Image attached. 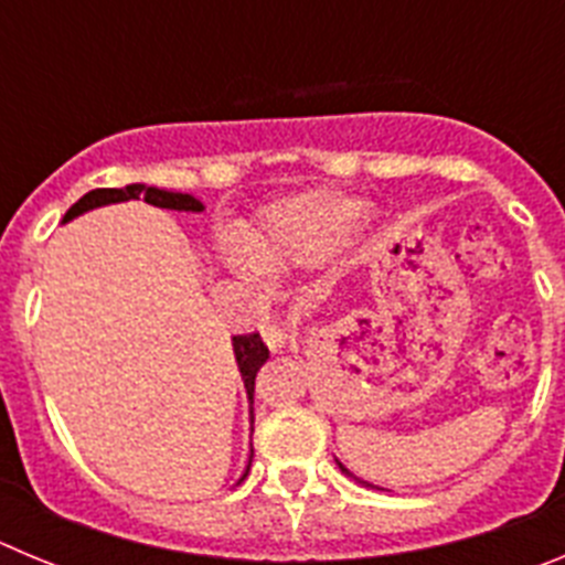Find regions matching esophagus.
I'll return each instance as SVG.
<instances>
[{
    "label": "esophagus",
    "instance_id": "1",
    "mask_svg": "<svg viewBox=\"0 0 565 565\" xmlns=\"http://www.w3.org/2000/svg\"><path fill=\"white\" fill-rule=\"evenodd\" d=\"M263 342H266L271 351H282V348L291 342V331L282 326H263Z\"/></svg>",
    "mask_w": 565,
    "mask_h": 565
}]
</instances>
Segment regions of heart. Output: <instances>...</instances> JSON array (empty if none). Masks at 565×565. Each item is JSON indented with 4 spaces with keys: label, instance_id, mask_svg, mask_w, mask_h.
<instances>
[{
    "label": "heart",
    "instance_id": "heart-1",
    "mask_svg": "<svg viewBox=\"0 0 565 565\" xmlns=\"http://www.w3.org/2000/svg\"><path fill=\"white\" fill-rule=\"evenodd\" d=\"M364 203L331 189H308L263 206L252 226L243 228V243L226 239L223 254L234 271L257 277L294 266H311L328 257L344 234L362 226Z\"/></svg>",
    "mask_w": 565,
    "mask_h": 565
}]
</instances>
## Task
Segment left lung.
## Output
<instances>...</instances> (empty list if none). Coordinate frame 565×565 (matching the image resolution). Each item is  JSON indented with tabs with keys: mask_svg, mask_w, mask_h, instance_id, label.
Instances as JSON below:
<instances>
[{
	"mask_svg": "<svg viewBox=\"0 0 565 565\" xmlns=\"http://www.w3.org/2000/svg\"><path fill=\"white\" fill-rule=\"evenodd\" d=\"M339 463V469H342V472H344V476H348V478H353V481H359V483H364V487H373V483H367V481H362V478H356V476H353V472H351V469H348V467H344V463L342 461H337ZM373 489H379V487H373Z\"/></svg>",
	"mask_w": 565,
	"mask_h": 565,
	"instance_id": "left-lung-1",
	"label": "left lung"
}]
</instances>
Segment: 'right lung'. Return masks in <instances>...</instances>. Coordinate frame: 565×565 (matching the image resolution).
I'll list each match as a JSON object with an SVG mask.
<instances>
[{"mask_svg": "<svg viewBox=\"0 0 565 565\" xmlns=\"http://www.w3.org/2000/svg\"><path fill=\"white\" fill-rule=\"evenodd\" d=\"M124 201H147L149 206L172 209V212H194V214H201L203 209H206L198 198H194V194L147 186V183H129V186L124 189H93V192L78 198V201L67 209L62 223L76 221V217H82L84 212H93V209H102V206H109V203H124ZM232 351H234V362H237L239 376H243V387H246L248 393V402H254V379H257V371L266 364L268 359L266 342H263L259 333H243V337H232ZM252 418H254V411H252ZM252 456H248V463L246 469H243V476L237 478V483L246 481L248 469H252Z\"/></svg>", "mask_w": 565, "mask_h": 565, "instance_id": "1", "label": "right lung"}]
</instances>
